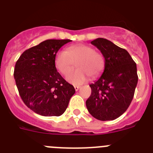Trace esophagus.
Segmentation results:
<instances>
[{"instance_id":"34e87169","label":"esophagus","mask_w":153,"mask_h":153,"mask_svg":"<svg viewBox=\"0 0 153 153\" xmlns=\"http://www.w3.org/2000/svg\"><path fill=\"white\" fill-rule=\"evenodd\" d=\"M74 88H75V91H78V90L80 89V86H74Z\"/></svg>"}]
</instances>
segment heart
I'll use <instances>...</instances> for the list:
<instances>
[{
    "label": "heart",
    "mask_w": 153,
    "mask_h": 153,
    "mask_svg": "<svg viewBox=\"0 0 153 153\" xmlns=\"http://www.w3.org/2000/svg\"><path fill=\"white\" fill-rule=\"evenodd\" d=\"M75 62H77L79 68L66 76L67 81L75 85L85 83L90 75L92 78L99 76L105 65L102 54L87 44L72 45L67 51H59L55 57L56 67L62 75L68 73L75 65Z\"/></svg>",
    "instance_id": "b5f03b06"
}]
</instances>
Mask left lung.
I'll list each match as a JSON object with an SVG mask.
<instances>
[{"instance_id":"8db88e82","label":"left lung","mask_w":153,"mask_h":153,"mask_svg":"<svg viewBox=\"0 0 153 153\" xmlns=\"http://www.w3.org/2000/svg\"><path fill=\"white\" fill-rule=\"evenodd\" d=\"M91 44L105 59L101 76L90 85L91 94L86 101L88 112L100 121L116 119L128 109L138 81L137 64L126 50L105 38Z\"/></svg>"}]
</instances>
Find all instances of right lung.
I'll return each mask as SVG.
<instances>
[{
	"label": "right lung",
	"mask_w": 153,
	"mask_h": 153,
	"mask_svg": "<svg viewBox=\"0 0 153 153\" xmlns=\"http://www.w3.org/2000/svg\"><path fill=\"white\" fill-rule=\"evenodd\" d=\"M71 40L49 39L22 53L16 63L14 78L22 101L43 116H59L75 90L57 72L55 57Z\"/></svg>",
	"instance_id": "add662e5"
}]
</instances>
